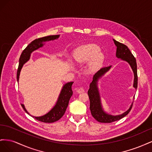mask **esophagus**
<instances>
[{
	"mask_svg": "<svg viewBox=\"0 0 152 152\" xmlns=\"http://www.w3.org/2000/svg\"><path fill=\"white\" fill-rule=\"evenodd\" d=\"M77 91L78 93H84V89L82 87H80V88L78 89Z\"/></svg>",
	"mask_w": 152,
	"mask_h": 152,
	"instance_id": "1",
	"label": "esophagus"
}]
</instances>
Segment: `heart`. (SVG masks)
Segmentation results:
<instances>
[{
	"label": "heart",
	"mask_w": 152,
	"mask_h": 152,
	"mask_svg": "<svg viewBox=\"0 0 152 152\" xmlns=\"http://www.w3.org/2000/svg\"><path fill=\"white\" fill-rule=\"evenodd\" d=\"M74 59L79 63H84L91 60L89 64L90 71L95 72L102 66L104 56L100 52V48L95 44H87L78 48L73 55Z\"/></svg>",
	"instance_id": "obj_1"
}]
</instances>
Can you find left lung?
<instances>
[{
    "label": "left lung",
    "instance_id": "1",
    "mask_svg": "<svg viewBox=\"0 0 152 152\" xmlns=\"http://www.w3.org/2000/svg\"><path fill=\"white\" fill-rule=\"evenodd\" d=\"M113 40L117 46L116 56L118 58H121L124 61H127L129 64L133 72H134V79L133 87L136 89L137 87V74L136 59L127 45L119 42L115 40ZM110 68H111V66L103 67L95 73V75L93 76V81L90 84L88 92H87L90 100V110L91 115L96 121L102 123H111L120 120L122 118L126 116L131 111L133 103H132L130 108L126 112L121 115H109L104 112L102 103H101L100 96L98 87V82L100 78L110 70Z\"/></svg>",
    "mask_w": 152,
    "mask_h": 152
}]
</instances>
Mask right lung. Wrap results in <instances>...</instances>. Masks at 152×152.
Masks as SVG:
<instances>
[{"mask_svg":"<svg viewBox=\"0 0 152 152\" xmlns=\"http://www.w3.org/2000/svg\"><path fill=\"white\" fill-rule=\"evenodd\" d=\"M59 35L44 37L39 38L33 40L30 44H29L28 45H27V47L23 50V52L20 58L19 66H18V71H17L18 82L19 81V77H20V74L21 68L23 66L24 64L30 59L31 53L33 51H34L35 50H37L39 48L42 47L44 44H43V42H48V41H49V40H55L59 38ZM73 83V82H68V83L65 84L63 86V88L61 91L60 94H59V96L56 104H55L54 107L50 110L48 113L44 115L43 116H40V117H34L31 115V116L32 117L35 118L39 121L45 122V123H52L59 120V119L63 116V115L65 114L68 105L69 101H70L71 96L73 94V91L72 89ZM21 106L24 109L25 111L30 115V114L27 112V110L25 108L24 104H21Z\"/></svg>","mask_w":152,"mask_h":152,"instance_id":"right-lung-1","label":"right lung"}]
</instances>
